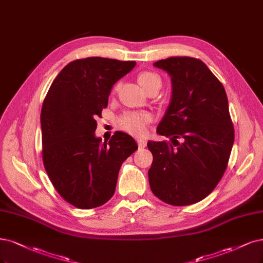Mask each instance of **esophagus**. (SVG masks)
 <instances>
[{"instance_id":"1","label":"esophagus","mask_w":263,"mask_h":263,"mask_svg":"<svg viewBox=\"0 0 263 263\" xmlns=\"http://www.w3.org/2000/svg\"><path fill=\"white\" fill-rule=\"evenodd\" d=\"M136 140H137V143H138V147H139V148H144V147L147 146L146 139H143V138H137Z\"/></svg>"}]
</instances>
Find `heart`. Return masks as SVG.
Returning a JSON list of instances; mask_svg holds the SVG:
<instances>
[{
    "label": "heart",
    "instance_id": "1",
    "mask_svg": "<svg viewBox=\"0 0 263 263\" xmlns=\"http://www.w3.org/2000/svg\"><path fill=\"white\" fill-rule=\"evenodd\" d=\"M137 83L146 92L153 89L159 91L162 85L160 77L151 71L140 73L137 77ZM151 120L152 115L148 112H127L120 117L119 126L129 134L142 135L146 130V125L151 122Z\"/></svg>",
    "mask_w": 263,
    "mask_h": 263
}]
</instances>
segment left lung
Instances as JSON below:
<instances>
[{
  "mask_svg": "<svg viewBox=\"0 0 263 263\" xmlns=\"http://www.w3.org/2000/svg\"><path fill=\"white\" fill-rule=\"evenodd\" d=\"M153 66L172 81L171 102L157 129L172 143L148 141L150 188L168 204L189 205L212 193L228 166L234 143L228 97L200 60L175 57Z\"/></svg>",
  "mask_w": 263,
  "mask_h": 263,
  "instance_id": "1",
  "label": "left lung"
}]
</instances>
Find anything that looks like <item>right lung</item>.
Returning a JSON list of instances; mask_svg holds the SVG:
<instances>
[{
  "mask_svg": "<svg viewBox=\"0 0 263 263\" xmlns=\"http://www.w3.org/2000/svg\"><path fill=\"white\" fill-rule=\"evenodd\" d=\"M134 61L87 58L70 62L52 83L41 110L42 160L51 183L79 209H92L114 195L122 163L138 149L128 134L108 142L95 135L117 80Z\"/></svg>",
  "mask_w": 263,
  "mask_h": 263,
  "instance_id": "1",
  "label": "right lung"
}]
</instances>
